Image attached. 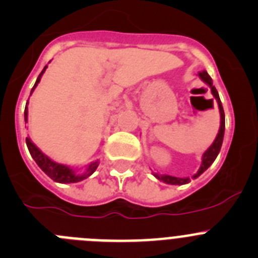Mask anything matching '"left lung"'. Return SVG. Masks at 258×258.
<instances>
[{
    "mask_svg": "<svg viewBox=\"0 0 258 258\" xmlns=\"http://www.w3.org/2000/svg\"><path fill=\"white\" fill-rule=\"evenodd\" d=\"M199 76H200V79L204 81V83L208 84V85L210 86L211 93H213L214 98H215L216 102H218L219 112H220V128H219V132H218V135H216L214 143L211 144L210 148H209L208 150L204 153V155H202L201 167H200V169L197 170L196 174L192 175V178H194V179L195 178L200 177V175L205 172V170L208 169V168L214 163V160L216 159V156H218L219 151H220V149H221V144H223V139H224V131H225V114H224V109H223V105H221L220 98H219L218 90H216L215 86L213 85V80H211V78L209 76L208 72L200 71ZM154 175H155L159 180H162V182H164V183H167V184H186V183H188L189 180H191L188 177L178 178V177H173V175H168V174H158V173H154Z\"/></svg>",
    "mask_w": 258,
    "mask_h": 258,
    "instance_id": "8db88e82",
    "label": "left lung"
}]
</instances>
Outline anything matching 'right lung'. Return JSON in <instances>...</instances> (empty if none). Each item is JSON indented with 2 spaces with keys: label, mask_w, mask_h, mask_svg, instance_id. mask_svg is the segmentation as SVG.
<instances>
[{
  "label": "right lung",
  "mask_w": 258,
  "mask_h": 258,
  "mask_svg": "<svg viewBox=\"0 0 258 258\" xmlns=\"http://www.w3.org/2000/svg\"><path fill=\"white\" fill-rule=\"evenodd\" d=\"M47 67L48 66H44L43 71L40 72V75L38 76L37 81H35L34 86H33V89H31V91H30V95H31V93L34 91V89L37 88L38 84H39L40 79H42V75L44 74ZM26 104H28V103H26ZM24 118H25V122H28V107H25ZM26 146H28L29 153H30L31 158L35 160V163L38 164V167H39L40 169H42L43 172L48 175V177L52 178L54 182H58V183H76V182H80V180L85 179V178H88L89 175L93 174V173L95 172L96 168H98V164H99V163H98V160H96V162L90 163V164H89V167L86 168V172L84 173V174H76V173H75V170L71 169L70 167H67V165L58 164V163L53 162L52 159L48 158L44 153H42V151H40L39 149L34 145V144L31 143L30 137H26Z\"/></svg>",
  "instance_id": "right-lung-1"
}]
</instances>
